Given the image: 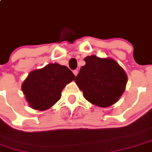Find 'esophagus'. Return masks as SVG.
I'll return each mask as SVG.
<instances>
[{"label": "esophagus", "instance_id": "esophagus-1", "mask_svg": "<svg viewBox=\"0 0 152 152\" xmlns=\"http://www.w3.org/2000/svg\"><path fill=\"white\" fill-rule=\"evenodd\" d=\"M73 74L75 75V76H77V74H78V70H73Z\"/></svg>", "mask_w": 152, "mask_h": 152}]
</instances>
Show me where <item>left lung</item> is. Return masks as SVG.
<instances>
[{
    "label": "left lung",
    "instance_id": "obj_1",
    "mask_svg": "<svg viewBox=\"0 0 152 152\" xmlns=\"http://www.w3.org/2000/svg\"><path fill=\"white\" fill-rule=\"evenodd\" d=\"M75 82L85 98L99 107H107L117 102L126 89L127 75L112 58L92 55L85 58Z\"/></svg>",
    "mask_w": 152,
    "mask_h": 152
}]
</instances>
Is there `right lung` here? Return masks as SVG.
I'll return each mask as SVG.
<instances>
[{
  "label": "right lung",
  "instance_id": "obj_1",
  "mask_svg": "<svg viewBox=\"0 0 152 152\" xmlns=\"http://www.w3.org/2000/svg\"><path fill=\"white\" fill-rule=\"evenodd\" d=\"M75 79L71 70L58 63L32 70L21 85L26 100L32 108L45 110L61 98V91Z\"/></svg>",
  "mask_w": 152,
  "mask_h": 152
}]
</instances>
